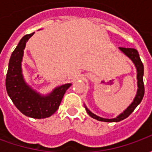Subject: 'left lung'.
I'll return each mask as SVG.
<instances>
[{"label":"left lung","instance_id":"left-lung-1","mask_svg":"<svg viewBox=\"0 0 152 152\" xmlns=\"http://www.w3.org/2000/svg\"><path fill=\"white\" fill-rule=\"evenodd\" d=\"M119 50L121 53H123L126 57H128L129 59L133 62L134 66L137 70V90L136 96L134 98V101L132 102L130 105L127 108L124 110V112L118 115L116 117L112 118V119H107V118L100 117L97 115L94 114L92 112H90L89 109L87 108V107L85 105L86 110L87 113L89 114V116H91L94 119H96L99 121H103V122H119V121L124 120L125 118H127L129 115L134 112V109L136 108L137 105L142 102V100L143 99L144 96V84H143V72H144V67L143 64L142 63L140 59V57L138 54V52L135 49H131V48H122L119 47Z\"/></svg>","mask_w":152,"mask_h":152}]
</instances>
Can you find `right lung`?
I'll list each match as a JSON object with an SVG mask.
<instances>
[{"label": "right lung", "mask_w": 152, "mask_h": 152, "mask_svg": "<svg viewBox=\"0 0 152 152\" xmlns=\"http://www.w3.org/2000/svg\"><path fill=\"white\" fill-rule=\"evenodd\" d=\"M33 34L34 32L24 36L12 53L5 86L9 97L23 114L34 119H44L50 117L58 110L64 94L72 83L58 86L46 95L40 94L27 84L23 75L22 61L26 44Z\"/></svg>", "instance_id": "1"}]
</instances>
